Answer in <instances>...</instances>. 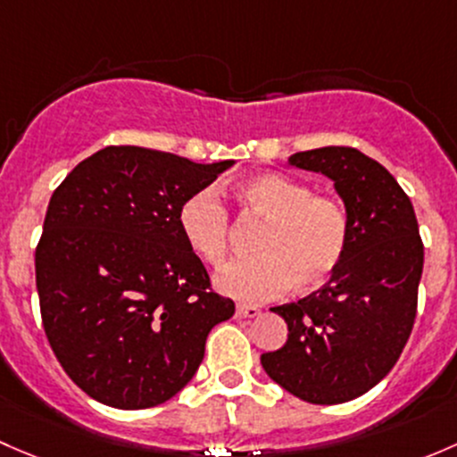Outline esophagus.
Returning a JSON list of instances; mask_svg holds the SVG:
<instances>
[{
    "instance_id": "1",
    "label": "esophagus",
    "mask_w": 457,
    "mask_h": 457,
    "mask_svg": "<svg viewBox=\"0 0 457 457\" xmlns=\"http://www.w3.org/2000/svg\"><path fill=\"white\" fill-rule=\"evenodd\" d=\"M262 310L257 305H246V303H239L237 305V317L239 319H255L260 317Z\"/></svg>"
}]
</instances>
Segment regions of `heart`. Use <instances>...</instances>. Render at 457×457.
Segmentation results:
<instances>
[{"label": "heart", "instance_id": "1", "mask_svg": "<svg viewBox=\"0 0 457 457\" xmlns=\"http://www.w3.org/2000/svg\"><path fill=\"white\" fill-rule=\"evenodd\" d=\"M248 215L266 220L257 257L230 262L215 275V288L230 299L263 301L290 288L314 290L341 266L350 239L347 213L337 200L314 195L303 182L262 173L237 187ZM178 228L200 260L220 266L228 253L230 222L215 191L202 189L182 202Z\"/></svg>", "mask_w": 457, "mask_h": 457}]
</instances>
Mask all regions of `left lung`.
<instances>
[{
  "label": "left lung",
  "instance_id": "obj_1",
  "mask_svg": "<svg viewBox=\"0 0 457 457\" xmlns=\"http://www.w3.org/2000/svg\"><path fill=\"white\" fill-rule=\"evenodd\" d=\"M288 164L330 178L350 239L317 293L270 308L288 341L262 354V368L305 403L354 401L389 374L411 334L425 262L416 213L396 178L359 149H310Z\"/></svg>",
  "mask_w": 457,
  "mask_h": 457
}]
</instances>
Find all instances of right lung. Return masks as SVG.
Returning a JSON list of instances; mask_svg holds the SVG:
<instances>
[{"instance_id":"obj_1","label":"right lung","mask_w":457,"mask_h":457,"mask_svg":"<svg viewBox=\"0 0 457 457\" xmlns=\"http://www.w3.org/2000/svg\"><path fill=\"white\" fill-rule=\"evenodd\" d=\"M233 164L125 145L56 187L35 253L41 319L61 368L94 401H169L200 368L211 328L235 314L178 228L182 202Z\"/></svg>"}]
</instances>
